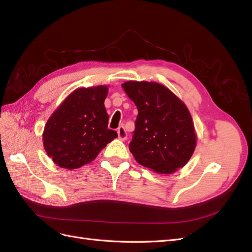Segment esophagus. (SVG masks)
I'll use <instances>...</instances> for the list:
<instances>
[{"label": "esophagus", "mask_w": 252, "mask_h": 252, "mask_svg": "<svg viewBox=\"0 0 252 252\" xmlns=\"http://www.w3.org/2000/svg\"><path fill=\"white\" fill-rule=\"evenodd\" d=\"M118 135H119V139H120V140H122V141L126 140L127 133H126V130H125V128H124L123 126H120V127L118 128Z\"/></svg>", "instance_id": "1"}]
</instances>
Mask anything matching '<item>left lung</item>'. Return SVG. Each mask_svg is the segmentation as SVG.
<instances>
[{"mask_svg":"<svg viewBox=\"0 0 252 252\" xmlns=\"http://www.w3.org/2000/svg\"><path fill=\"white\" fill-rule=\"evenodd\" d=\"M122 87L139 111L129 143L136 162L158 173L182 168L191 158L196 142L185 104L155 82L129 81Z\"/></svg>","mask_w":252,"mask_h":252,"instance_id":"1","label":"left lung"}]
</instances>
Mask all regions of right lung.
Segmentation results:
<instances>
[{"mask_svg": "<svg viewBox=\"0 0 252 252\" xmlns=\"http://www.w3.org/2000/svg\"><path fill=\"white\" fill-rule=\"evenodd\" d=\"M107 93L106 86L74 90L47 121L44 148L60 167L75 169L90 163L118 136L108 129L104 106Z\"/></svg>", "mask_w": 252, "mask_h": 252, "instance_id": "obj_1", "label": "right lung"}]
</instances>
